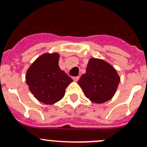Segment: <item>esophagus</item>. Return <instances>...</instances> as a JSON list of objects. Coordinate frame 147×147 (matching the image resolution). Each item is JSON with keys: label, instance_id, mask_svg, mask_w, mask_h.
Instances as JSON below:
<instances>
[{"label": "esophagus", "instance_id": "esophagus-1", "mask_svg": "<svg viewBox=\"0 0 147 147\" xmlns=\"http://www.w3.org/2000/svg\"><path fill=\"white\" fill-rule=\"evenodd\" d=\"M79 78H80L79 76H77V77H73V78H72V79H73L75 82H77V81L79 80Z\"/></svg>", "mask_w": 147, "mask_h": 147}]
</instances>
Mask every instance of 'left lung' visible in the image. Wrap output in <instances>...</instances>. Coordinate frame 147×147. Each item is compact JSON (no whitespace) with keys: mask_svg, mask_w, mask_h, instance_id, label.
Here are the masks:
<instances>
[{"mask_svg":"<svg viewBox=\"0 0 147 147\" xmlns=\"http://www.w3.org/2000/svg\"><path fill=\"white\" fill-rule=\"evenodd\" d=\"M119 82L120 77L116 69L105 60L94 57L89 59L86 72L78 82L86 97L96 104L110 100Z\"/></svg>","mask_w":147,"mask_h":147,"instance_id":"1","label":"left lung"}]
</instances>
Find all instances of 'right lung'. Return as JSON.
I'll return each mask as SVG.
<instances>
[{
    "label": "right lung",
    "mask_w": 147,
    "mask_h": 147,
    "mask_svg": "<svg viewBox=\"0 0 147 147\" xmlns=\"http://www.w3.org/2000/svg\"><path fill=\"white\" fill-rule=\"evenodd\" d=\"M60 54L46 53L38 57L28 69L26 84L34 97L45 105H53L65 96L72 79L59 67Z\"/></svg>",
    "instance_id": "1"
}]
</instances>
